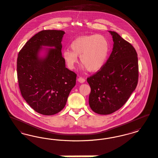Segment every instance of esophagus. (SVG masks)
Listing matches in <instances>:
<instances>
[{"label":"esophagus","instance_id":"obj_1","mask_svg":"<svg viewBox=\"0 0 158 158\" xmlns=\"http://www.w3.org/2000/svg\"><path fill=\"white\" fill-rule=\"evenodd\" d=\"M78 81L80 83H84V81H85V79H84V78L81 77H79L78 78Z\"/></svg>","mask_w":158,"mask_h":158}]
</instances>
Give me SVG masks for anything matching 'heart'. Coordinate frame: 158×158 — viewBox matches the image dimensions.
<instances>
[{
    "label": "heart",
    "instance_id": "obj_1",
    "mask_svg": "<svg viewBox=\"0 0 158 158\" xmlns=\"http://www.w3.org/2000/svg\"><path fill=\"white\" fill-rule=\"evenodd\" d=\"M72 50L63 51V59L70 69H74L78 63L77 56H80L83 68L96 72L105 65L110 52V44L104 36L99 34L80 36L70 45Z\"/></svg>",
    "mask_w": 158,
    "mask_h": 158
}]
</instances>
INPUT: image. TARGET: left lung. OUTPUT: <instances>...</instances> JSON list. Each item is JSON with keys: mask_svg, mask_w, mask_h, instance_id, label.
I'll list each match as a JSON object with an SVG mask.
<instances>
[{"mask_svg": "<svg viewBox=\"0 0 158 158\" xmlns=\"http://www.w3.org/2000/svg\"><path fill=\"white\" fill-rule=\"evenodd\" d=\"M114 42L105 65L87 78L90 86L89 103L99 114H110L124 105L138 81V62L134 47L116 32L109 31Z\"/></svg>", "mask_w": 158, "mask_h": 158, "instance_id": "left-lung-1", "label": "left lung"}]
</instances>
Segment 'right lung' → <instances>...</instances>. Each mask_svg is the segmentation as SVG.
<instances>
[{"label": "right lung", "instance_id": "add662e5", "mask_svg": "<svg viewBox=\"0 0 158 158\" xmlns=\"http://www.w3.org/2000/svg\"><path fill=\"white\" fill-rule=\"evenodd\" d=\"M64 32L44 30L25 44L19 53L17 72L21 95L37 113L51 116L60 112L76 84L77 74L65 67L61 41ZM42 46H54L46 57L38 53Z\"/></svg>", "mask_w": 158, "mask_h": 158}]
</instances>
